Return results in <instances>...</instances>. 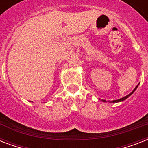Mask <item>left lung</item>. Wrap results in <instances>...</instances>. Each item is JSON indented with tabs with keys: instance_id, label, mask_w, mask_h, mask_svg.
Segmentation results:
<instances>
[{
	"instance_id": "8db88e82",
	"label": "left lung",
	"mask_w": 148,
	"mask_h": 148,
	"mask_svg": "<svg viewBox=\"0 0 148 148\" xmlns=\"http://www.w3.org/2000/svg\"><path fill=\"white\" fill-rule=\"evenodd\" d=\"M138 85L137 86V87H136V88H134V90H133V91H132V92L131 93V94H129V95H127V96H125V97H122V98H121V99H118V100H115V101H110V102H113V103H117V102H121V101H124V100H126V99L127 98V97H130V96H131V95H132V94H133V93L134 92V91H135V90H136V89H137V88H138ZM102 101H103V102H107V101H106L105 100H102Z\"/></svg>"
}]
</instances>
